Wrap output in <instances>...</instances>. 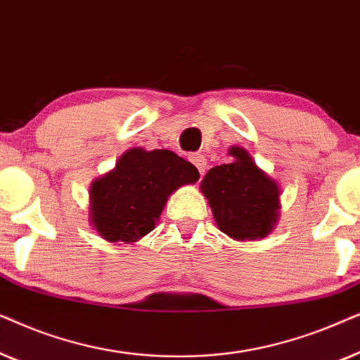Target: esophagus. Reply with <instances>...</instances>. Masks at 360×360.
Returning <instances> with one entry per match:
<instances>
[{
	"label": "esophagus",
	"instance_id": "1",
	"mask_svg": "<svg viewBox=\"0 0 360 360\" xmlns=\"http://www.w3.org/2000/svg\"><path fill=\"white\" fill-rule=\"evenodd\" d=\"M190 162L196 167V169H198V172H200L201 175L205 174V172H206V159H205L203 155H201V154L191 155V157H190Z\"/></svg>",
	"mask_w": 360,
	"mask_h": 360
}]
</instances>
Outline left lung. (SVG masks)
Wrapping results in <instances>:
<instances>
[{"label": "left lung", "instance_id": "obj_1", "mask_svg": "<svg viewBox=\"0 0 360 360\" xmlns=\"http://www.w3.org/2000/svg\"><path fill=\"white\" fill-rule=\"evenodd\" d=\"M228 152L233 162L208 170L201 193L221 233L234 240L264 239L277 226L280 186L244 147L231 146Z\"/></svg>", "mask_w": 360, "mask_h": 360}]
</instances>
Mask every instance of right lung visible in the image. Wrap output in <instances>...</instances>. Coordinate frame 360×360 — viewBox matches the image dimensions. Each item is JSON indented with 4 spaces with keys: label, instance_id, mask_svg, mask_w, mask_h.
Masks as SVG:
<instances>
[{
    "label": "right lung",
    "instance_id": "add662e5",
    "mask_svg": "<svg viewBox=\"0 0 360 360\" xmlns=\"http://www.w3.org/2000/svg\"><path fill=\"white\" fill-rule=\"evenodd\" d=\"M198 179L196 167L175 152L132 147L91 181V228L108 243H137L155 228L169 196Z\"/></svg>",
    "mask_w": 360,
    "mask_h": 360
}]
</instances>
